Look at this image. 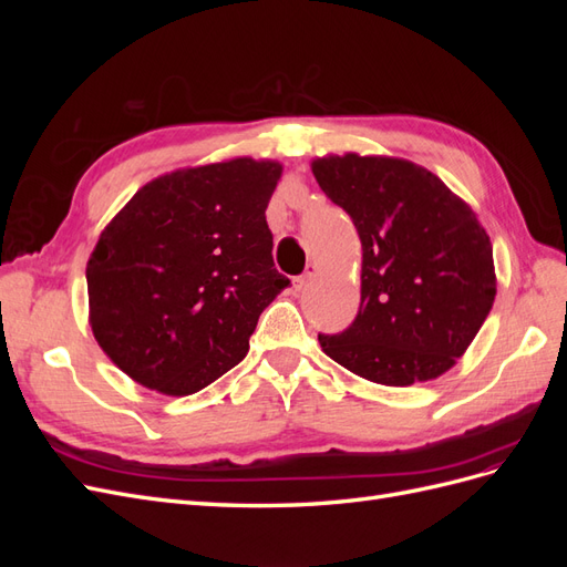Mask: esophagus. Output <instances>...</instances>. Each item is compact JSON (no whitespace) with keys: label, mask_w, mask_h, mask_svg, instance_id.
Segmentation results:
<instances>
[{"label":"esophagus","mask_w":567,"mask_h":567,"mask_svg":"<svg viewBox=\"0 0 567 567\" xmlns=\"http://www.w3.org/2000/svg\"><path fill=\"white\" fill-rule=\"evenodd\" d=\"M315 277H317V265H307V271H305V274H300V277H296V279H293L296 290L307 288V284H310Z\"/></svg>","instance_id":"1"}]
</instances>
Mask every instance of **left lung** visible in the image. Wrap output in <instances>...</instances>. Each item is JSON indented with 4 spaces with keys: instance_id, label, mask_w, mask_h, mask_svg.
I'll use <instances>...</instances> for the list:
<instances>
[{
    "instance_id": "obj_1",
    "label": "left lung",
    "mask_w": 567,
    "mask_h": 567,
    "mask_svg": "<svg viewBox=\"0 0 567 567\" xmlns=\"http://www.w3.org/2000/svg\"><path fill=\"white\" fill-rule=\"evenodd\" d=\"M321 192L362 241V302L333 362L381 385L437 379L456 364L496 296L492 244L475 213L425 167L383 156L312 163Z\"/></svg>"
}]
</instances>
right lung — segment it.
<instances>
[{"instance_id": "right-lung-1", "label": "right lung", "mask_w": 567, "mask_h": 567, "mask_svg": "<svg viewBox=\"0 0 567 567\" xmlns=\"http://www.w3.org/2000/svg\"><path fill=\"white\" fill-rule=\"evenodd\" d=\"M281 177L234 158L148 182L101 231L87 262L94 338L130 379L192 394L234 369L265 307L290 284L265 210Z\"/></svg>"}]
</instances>
